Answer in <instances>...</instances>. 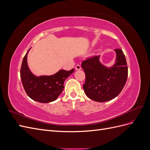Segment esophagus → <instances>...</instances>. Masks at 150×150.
I'll return each mask as SVG.
<instances>
[{
    "label": "esophagus",
    "mask_w": 150,
    "mask_h": 150,
    "mask_svg": "<svg viewBox=\"0 0 150 150\" xmlns=\"http://www.w3.org/2000/svg\"><path fill=\"white\" fill-rule=\"evenodd\" d=\"M75 69L76 70H80L81 69V67L79 64H77L76 66H75Z\"/></svg>",
    "instance_id": "obj_1"
}]
</instances>
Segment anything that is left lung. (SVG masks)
Returning <instances> with one entry per match:
<instances>
[{
    "label": "left lung",
    "instance_id": "obj_1",
    "mask_svg": "<svg viewBox=\"0 0 150 150\" xmlns=\"http://www.w3.org/2000/svg\"><path fill=\"white\" fill-rule=\"evenodd\" d=\"M115 64L108 68L99 61V56L86 58L81 63L86 76L83 89L87 96L97 102L115 98L123 89L128 78V66L121 49H115Z\"/></svg>",
    "mask_w": 150,
    "mask_h": 150
}]
</instances>
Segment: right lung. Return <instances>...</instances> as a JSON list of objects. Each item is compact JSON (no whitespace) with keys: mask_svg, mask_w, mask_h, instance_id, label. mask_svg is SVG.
Here are the masks:
<instances>
[{"mask_svg":"<svg viewBox=\"0 0 150 150\" xmlns=\"http://www.w3.org/2000/svg\"><path fill=\"white\" fill-rule=\"evenodd\" d=\"M26 53L21 67V78L27 94L33 100L40 103L52 102L58 98L64 90L65 80L74 69L60 70L52 76L36 77L29 69Z\"/></svg>","mask_w":150,"mask_h":150,"instance_id":"obj_1","label":"right lung"}]
</instances>
